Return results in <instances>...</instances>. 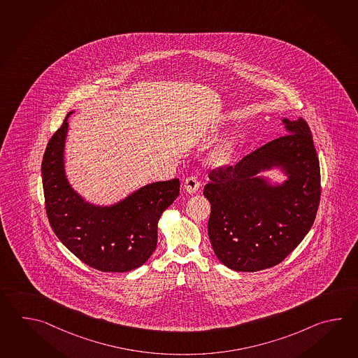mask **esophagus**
I'll use <instances>...</instances> for the list:
<instances>
[{
    "label": "esophagus",
    "instance_id": "1",
    "mask_svg": "<svg viewBox=\"0 0 358 358\" xmlns=\"http://www.w3.org/2000/svg\"><path fill=\"white\" fill-rule=\"evenodd\" d=\"M183 187H185V190L187 191L189 194H195L197 189L200 187V182H199L197 177L190 176V177H186L185 183H183Z\"/></svg>",
    "mask_w": 358,
    "mask_h": 358
}]
</instances>
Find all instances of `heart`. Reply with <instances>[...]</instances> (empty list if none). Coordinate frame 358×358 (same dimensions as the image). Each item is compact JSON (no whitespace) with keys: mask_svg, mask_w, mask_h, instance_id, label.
I'll use <instances>...</instances> for the list:
<instances>
[{"mask_svg":"<svg viewBox=\"0 0 358 358\" xmlns=\"http://www.w3.org/2000/svg\"><path fill=\"white\" fill-rule=\"evenodd\" d=\"M231 152V144L227 141L223 145L219 148L217 152H214L213 154V161L214 162H222L224 161L227 158V155Z\"/></svg>","mask_w":358,"mask_h":358,"instance_id":"b5f03b06","label":"heart"}]
</instances>
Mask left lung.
Returning a JSON list of instances; mask_svg holds the SVG:
<instances>
[{
    "mask_svg": "<svg viewBox=\"0 0 358 358\" xmlns=\"http://www.w3.org/2000/svg\"><path fill=\"white\" fill-rule=\"evenodd\" d=\"M285 135L245 155L236 166L213 169L204 196L212 204L208 234L220 263L257 271L282 263L314 224L320 203V167L303 118H282ZM279 169L273 183L259 173Z\"/></svg>",
    "mask_w": 358,
    "mask_h": 358,
    "instance_id": "1",
    "label": "left lung"
}]
</instances>
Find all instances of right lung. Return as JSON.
<instances>
[{
    "label": "right lung",
    "instance_id": "right-lung-1",
    "mask_svg": "<svg viewBox=\"0 0 358 358\" xmlns=\"http://www.w3.org/2000/svg\"><path fill=\"white\" fill-rule=\"evenodd\" d=\"M53 134L42 162L45 210L59 241L83 263L106 273L131 271L157 248L158 220L180 194V180L148 183L115 204L89 203L66 176L69 117Z\"/></svg>",
    "mask_w": 358,
    "mask_h": 358
}]
</instances>
